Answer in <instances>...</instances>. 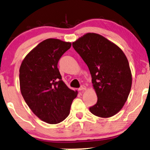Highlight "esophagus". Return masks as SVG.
<instances>
[{
    "label": "esophagus",
    "mask_w": 150,
    "mask_h": 150,
    "mask_svg": "<svg viewBox=\"0 0 150 150\" xmlns=\"http://www.w3.org/2000/svg\"><path fill=\"white\" fill-rule=\"evenodd\" d=\"M85 89H86V87L85 86H82L79 88V91H83V90H85Z\"/></svg>",
    "instance_id": "obj_1"
}]
</instances>
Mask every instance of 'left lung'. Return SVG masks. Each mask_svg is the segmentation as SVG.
<instances>
[{"label": "left lung", "mask_w": 150, "mask_h": 150, "mask_svg": "<svg viewBox=\"0 0 150 150\" xmlns=\"http://www.w3.org/2000/svg\"><path fill=\"white\" fill-rule=\"evenodd\" d=\"M73 47L88 67L98 97L89 110L102 118L115 115L125 105L132 85L126 56L115 44L95 33L83 35Z\"/></svg>", "instance_id": "1"}]
</instances>
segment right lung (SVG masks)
<instances>
[{
    "mask_svg": "<svg viewBox=\"0 0 150 150\" xmlns=\"http://www.w3.org/2000/svg\"><path fill=\"white\" fill-rule=\"evenodd\" d=\"M71 42L46 39L24 58L19 69L21 94L33 114L48 124L65 119L77 91L69 89L62 80L57 67Z\"/></svg>",
    "mask_w": 150,
    "mask_h": 150,
    "instance_id": "obj_1",
    "label": "right lung"
}]
</instances>
